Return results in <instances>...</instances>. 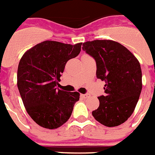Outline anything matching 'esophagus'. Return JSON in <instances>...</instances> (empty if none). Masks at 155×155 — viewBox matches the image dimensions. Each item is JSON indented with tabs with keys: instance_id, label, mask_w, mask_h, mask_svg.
<instances>
[{
	"instance_id": "34e87169",
	"label": "esophagus",
	"mask_w": 155,
	"mask_h": 155,
	"mask_svg": "<svg viewBox=\"0 0 155 155\" xmlns=\"http://www.w3.org/2000/svg\"><path fill=\"white\" fill-rule=\"evenodd\" d=\"M81 97L84 98V99H86V98L89 97V94H88V93H86V94H81Z\"/></svg>"
}]
</instances>
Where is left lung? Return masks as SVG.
<instances>
[{
  "label": "left lung",
  "instance_id": "obj_1",
  "mask_svg": "<svg viewBox=\"0 0 155 155\" xmlns=\"http://www.w3.org/2000/svg\"><path fill=\"white\" fill-rule=\"evenodd\" d=\"M82 50L95 59L97 78L105 81L104 95L92 112L96 120L107 127L122 124L131 116L142 91V70L135 56L120 43L93 40Z\"/></svg>",
  "mask_w": 155,
  "mask_h": 155
}]
</instances>
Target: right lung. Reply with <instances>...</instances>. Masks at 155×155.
Instances as JSON below:
<instances>
[{
	"label": "right lung",
	"mask_w": 155,
	"mask_h": 155,
	"mask_svg": "<svg viewBox=\"0 0 155 155\" xmlns=\"http://www.w3.org/2000/svg\"><path fill=\"white\" fill-rule=\"evenodd\" d=\"M81 44L44 41L21 58L17 70L18 89L27 112L39 126L58 128L72 114L80 94L56 87L66 62L78 55Z\"/></svg>",
	"instance_id": "right-lung-1"
}]
</instances>
